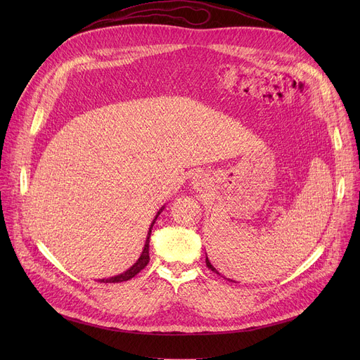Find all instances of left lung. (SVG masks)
I'll return each instance as SVG.
<instances>
[{"label":"left lung","instance_id":"left-lung-1","mask_svg":"<svg viewBox=\"0 0 360 360\" xmlns=\"http://www.w3.org/2000/svg\"><path fill=\"white\" fill-rule=\"evenodd\" d=\"M205 264H207V267H209V269H210L212 271H214V273H217V274L220 276V273H219V271H217V270H216V269H214V267L212 266V262H210V259H209V258H207V254H205ZM224 278H226V277H224ZM228 280H229V281H233V280H231V278H228Z\"/></svg>","mask_w":360,"mask_h":360}]
</instances>
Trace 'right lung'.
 Returning <instances> with one entry per match:
<instances>
[{
	"label": "right lung",
	"instance_id": "1",
	"mask_svg": "<svg viewBox=\"0 0 360 360\" xmlns=\"http://www.w3.org/2000/svg\"><path fill=\"white\" fill-rule=\"evenodd\" d=\"M165 209V207H162V209L158 212V214H156V217H155V220H153V223L150 224V229H148V232H147V239H146V243H144V250H143V252H141V255H140V258L137 259V262L134 264V266L132 267H129L125 273H122V274H118V276H113V277H109V278H101L99 281L101 283H121V281H127V280H129V278H132L134 276H137L146 266L148 264V259H150V257H148V242H150V235H151V229H153V224H155V221H156V219L159 217V214L162 213V210Z\"/></svg>",
	"mask_w": 360,
	"mask_h": 360
}]
</instances>
